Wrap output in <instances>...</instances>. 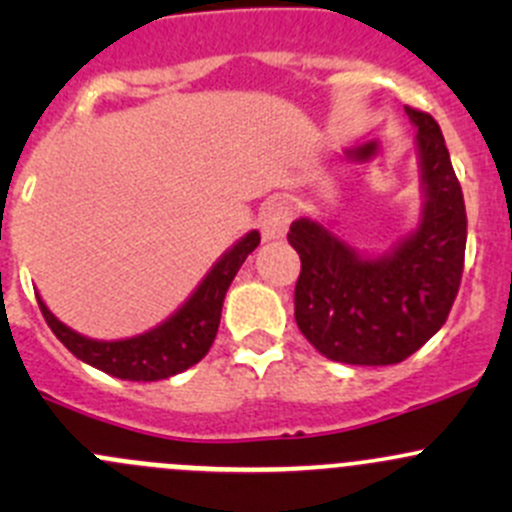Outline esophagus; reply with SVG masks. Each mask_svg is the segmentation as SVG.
I'll return each mask as SVG.
<instances>
[{
  "mask_svg": "<svg viewBox=\"0 0 512 512\" xmlns=\"http://www.w3.org/2000/svg\"><path fill=\"white\" fill-rule=\"evenodd\" d=\"M289 220H292V210H289L285 203H267L265 208H262L260 218H257L262 240H282V237L287 235Z\"/></svg>",
  "mask_w": 512,
  "mask_h": 512,
  "instance_id": "1",
  "label": "esophagus"
}]
</instances>
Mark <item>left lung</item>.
Wrapping results in <instances>:
<instances>
[{
    "mask_svg": "<svg viewBox=\"0 0 512 512\" xmlns=\"http://www.w3.org/2000/svg\"><path fill=\"white\" fill-rule=\"evenodd\" d=\"M416 128L421 213L386 252L359 250L322 218H297L289 245L302 260L294 319L332 361L389 366L411 356L446 322L466 255V205L446 141L428 113L406 106Z\"/></svg>",
    "mask_w": 512,
    "mask_h": 512,
    "instance_id": "obj_1",
    "label": "left lung"
}]
</instances>
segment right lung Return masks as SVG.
Returning a JSON list of instances; mask_svg holds the SVG:
<instances>
[{"mask_svg": "<svg viewBox=\"0 0 512 512\" xmlns=\"http://www.w3.org/2000/svg\"><path fill=\"white\" fill-rule=\"evenodd\" d=\"M260 245V232L250 230L218 257L208 275L165 322L126 339H91L61 322L41 297L46 324L76 359L126 381H160L198 364L210 352L220 327V314L230 282Z\"/></svg>", "mask_w": 512, "mask_h": 512, "instance_id": "add662e5", "label": "right lung"}]
</instances>
